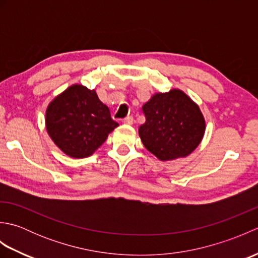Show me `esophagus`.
<instances>
[{"instance_id":"esophagus-1","label":"esophagus","mask_w":258,"mask_h":258,"mask_svg":"<svg viewBox=\"0 0 258 258\" xmlns=\"http://www.w3.org/2000/svg\"><path fill=\"white\" fill-rule=\"evenodd\" d=\"M122 123L125 125H132L133 124V117L132 116H126L122 119Z\"/></svg>"}]
</instances>
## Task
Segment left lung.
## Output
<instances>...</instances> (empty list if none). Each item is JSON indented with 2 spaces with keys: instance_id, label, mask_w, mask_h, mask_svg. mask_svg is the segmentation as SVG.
Masks as SVG:
<instances>
[{
  "instance_id": "1",
  "label": "left lung",
  "mask_w": 258,
  "mask_h": 258,
  "mask_svg": "<svg viewBox=\"0 0 258 258\" xmlns=\"http://www.w3.org/2000/svg\"><path fill=\"white\" fill-rule=\"evenodd\" d=\"M142 109L146 119L139 128L141 141L162 162L188 156L204 138V115L182 90L157 92Z\"/></svg>"
}]
</instances>
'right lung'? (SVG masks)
<instances>
[{
  "label": "right lung",
  "instance_id": "add662e5",
  "mask_svg": "<svg viewBox=\"0 0 258 258\" xmlns=\"http://www.w3.org/2000/svg\"><path fill=\"white\" fill-rule=\"evenodd\" d=\"M118 124L95 90L73 84L48 103L45 127L51 140L65 155L85 158L106 141Z\"/></svg>",
  "mask_w": 258,
  "mask_h": 258
}]
</instances>
